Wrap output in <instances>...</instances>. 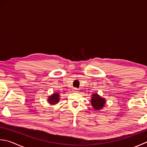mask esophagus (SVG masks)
I'll use <instances>...</instances> for the list:
<instances>
[{
    "label": "esophagus",
    "instance_id": "esophagus-1",
    "mask_svg": "<svg viewBox=\"0 0 147 147\" xmlns=\"http://www.w3.org/2000/svg\"><path fill=\"white\" fill-rule=\"evenodd\" d=\"M73 92H78V89L76 88H73Z\"/></svg>",
    "mask_w": 147,
    "mask_h": 147
}]
</instances>
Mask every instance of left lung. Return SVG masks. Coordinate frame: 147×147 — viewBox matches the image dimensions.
Returning a JSON list of instances; mask_svg holds the SVG:
<instances>
[{"mask_svg": "<svg viewBox=\"0 0 147 147\" xmlns=\"http://www.w3.org/2000/svg\"><path fill=\"white\" fill-rule=\"evenodd\" d=\"M91 105L96 110H100L104 108L106 103V99L100 96L97 93L91 95Z\"/></svg>", "mask_w": 147, "mask_h": 147, "instance_id": "1", "label": "left lung"}]
</instances>
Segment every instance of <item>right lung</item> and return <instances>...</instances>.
Segmentation results:
<instances>
[{"mask_svg":"<svg viewBox=\"0 0 147 147\" xmlns=\"http://www.w3.org/2000/svg\"><path fill=\"white\" fill-rule=\"evenodd\" d=\"M60 95L59 93L55 92L49 96L48 97V102L51 105H54L57 104L60 100Z\"/></svg>","mask_w":147,"mask_h":147,"instance_id":"1","label":"right lung"}]
</instances>
